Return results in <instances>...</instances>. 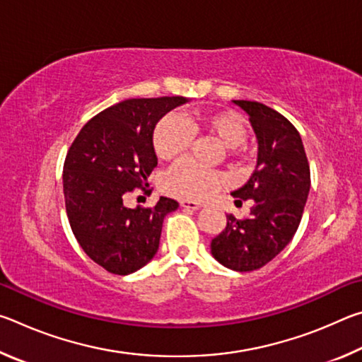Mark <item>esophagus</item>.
I'll return each mask as SVG.
<instances>
[{
	"label": "esophagus",
	"mask_w": 362,
	"mask_h": 362,
	"mask_svg": "<svg viewBox=\"0 0 362 362\" xmlns=\"http://www.w3.org/2000/svg\"><path fill=\"white\" fill-rule=\"evenodd\" d=\"M180 206L183 207V209H192V211H198L203 207V204L201 203H196V201H187V199L180 201Z\"/></svg>",
	"instance_id": "34e87169"
}]
</instances>
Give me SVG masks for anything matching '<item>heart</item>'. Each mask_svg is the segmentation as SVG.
<instances>
[{
	"label": "heart",
	"mask_w": 362,
	"mask_h": 362,
	"mask_svg": "<svg viewBox=\"0 0 362 362\" xmlns=\"http://www.w3.org/2000/svg\"><path fill=\"white\" fill-rule=\"evenodd\" d=\"M193 134L216 137L225 145L228 156H240L247 137V127L241 116L230 110H199L185 119L175 113H168L153 127V150L161 159L174 161L185 156L192 148ZM226 183L228 177L223 173L204 169L189 159L170 168L163 180L169 194L183 199H206Z\"/></svg>",
	"instance_id": "obj_1"
}]
</instances>
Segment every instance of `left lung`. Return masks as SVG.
<instances>
[{
	"instance_id": "8db88e82",
	"label": "left lung",
	"mask_w": 362,
	"mask_h": 362,
	"mask_svg": "<svg viewBox=\"0 0 362 362\" xmlns=\"http://www.w3.org/2000/svg\"><path fill=\"white\" fill-rule=\"evenodd\" d=\"M249 115L259 140L257 168L231 194L236 204L254 199L250 216L228 214L225 230L211 243L223 267L254 272L273 260L296 235L310 192V164L298 131L276 110L260 102L233 100Z\"/></svg>"
}]
</instances>
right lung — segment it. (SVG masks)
Here are the masks:
<instances>
[{
  "mask_svg": "<svg viewBox=\"0 0 362 362\" xmlns=\"http://www.w3.org/2000/svg\"><path fill=\"white\" fill-rule=\"evenodd\" d=\"M185 97L129 99L90 118L66 151L65 207L73 235L97 265L131 274L155 257L163 220L179 203L159 198L156 206L126 207V196L150 193L148 175L158 159L151 134L156 122Z\"/></svg>",
  "mask_w": 362,
  "mask_h": 362,
  "instance_id": "right-lung-1",
  "label": "right lung"
}]
</instances>
